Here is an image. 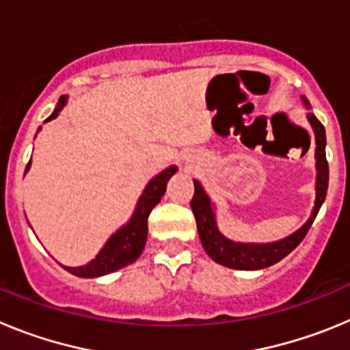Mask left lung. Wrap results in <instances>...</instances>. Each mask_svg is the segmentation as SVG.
Wrapping results in <instances>:
<instances>
[{
	"label": "left lung",
	"mask_w": 350,
	"mask_h": 350,
	"mask_svg": "<svg viewBox=\"0 0 350 350\" xmlns=\"http://www.w3.org/2000/svg\"><path fill=\"white\" fill-rule=\"evenodd\" d=\"M301 103L308 110L307 119L315 135V172L317 173H315L314 208H312L308 221L295 233L270 243L233 242L219 231L215 205L212 203L208 194L205 193L203 185L196 178L193 180L194 196L191 200V208H193L194 217H196L198 234H200V240H202V245L206 254L222 267L233 268V270H262V268H268L275 262H279L280 259L289 254L291 250H295L299 245V242L310 230L315 215L319 213L324 200H326L327 178H329L326 161V131H324V126L321 124L319 119L310 112L312 107L305 96H301Z\"/></svg>",
	"instance_id": "left-lung-1"
}]
</instances>
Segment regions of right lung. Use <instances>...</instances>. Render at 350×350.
<instances>
[{
    "mask_svg": "<svg viewBox=\"0 0 350 350\" xmlns=\"http://www.w3.org/2000/svg\"><path fill=\"white\" fill-rule=\"evenodd\" d=\"M66 101V96H61L59 103H57V107L54 108V112L51 113V117L45 122H49V120L55 119V117L59 116V112L63 110ZM40 129L42 128H38V131ZM29 166L31 161L29 165H27L26 172L29 170ZM177 170L178 168L175 165L168 166V168L163 170L161 173H157L156 177L148 180L144 193L138 198L137 206L133 210V215L129 217V221L124 226H120L119 230L108 238L107 243L101 247L98 256L91 262L79 268L64 267V270L77 275V277H83V279H94V277L112 273V271L120 270V268L128 267V265L137 261L140 258L142 250H144L145 242H147L148 215H150L154 206L161 202V198L165 196L166 184L177 173Z\"/></svg>",
    "mask_w": 350,
    "mask_h": 350,
    "instance_id": "right-lung-1",
    "label": "right lung"
}]
</instances>
